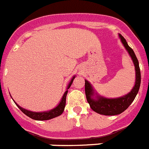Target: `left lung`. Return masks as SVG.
Returning a JSON list of instances; mask_svg holds the SVG:
<instances>
[{"instance_id": "left-lung-1", "label": "left lung", "mask_w": 149, "mask_h": 149, "mask_svg": "<svg viewBox=\"0 0 149 149\" xmlns=\"http://www.w3.org/2000/svg\"><path fill=\"white\" fill-rule=\"evenodd\" d=\"M121 42L126 50L128 51L129 54L132 58L136 70V82L135 86L132 89L127 95L117 98H107L102 96H95V90L92 88V85L87 80H85V92H86V99L89 104L90 107L95 111L96 113L100 114L107 115V116H113L123 113L125 110H127L130 105L132 102L134 101L136 95L138 93L141 83V73L140 69L139 66V61L137 60L136 54L133 50L128 45L127 41L123 36L119 34Z\"/></svg>"}]
</instances>
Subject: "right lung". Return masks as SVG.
I'll return each mask as SVG.
<instances>
[{
  "instance_id": "right-lung-1",
  "label": "right lung",
  "mask_w": 149,
  "mask_h": 149,
  "mask_svg": "<svg viewBox=\"0 0 149 149\" xmlns=\"http://www.w3.org/2000/svg\"><path fill=\"white\" fill-rule=\"evenodd\" d=\"M75 76L72 78L71 81L69 83L68 86H67V89L70 88V87L71 86L72 83V81L74 79ZM67 92H68V90H67L66 92L63 94V97L61 98V102L59 103V104L56 107L53 108V109L50 110L48 111H44V112H32V111H28V110H26L24 108L21 107L20 106L18 105L16 102L15 104H17V107L20 109V111L22 112L25 113L26 116H28L29 117L32 118L33 120H51L52 118H54L56 117H58L61 114H62V113L64 111V107L66 105V98H67Z\"/></svg>"
}]
</instances>
